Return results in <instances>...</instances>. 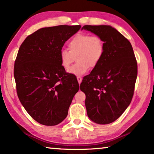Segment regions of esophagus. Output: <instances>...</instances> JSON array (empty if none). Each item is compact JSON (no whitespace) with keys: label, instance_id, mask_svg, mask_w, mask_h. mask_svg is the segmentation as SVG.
I'll use <instances>...</instances> for the list:
<instances>
[{"label":"esophagus","instance_id":"esophagus-1","mask_svg":"<svg viewBox=\"0 0 154 154\" xmlns=\"http://www.w3.org/2000/svg\"><path fill=\"white\" fill-rule=\"evenodd\" d=\"M77 80H78V82H79V84H81V81H82V77L81 76H79V75H78L77 76Z\"/></svg>","mask_w":154,"mask_h":154}]
</instances>
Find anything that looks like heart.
Instances as JSON below:
<instances>
[{
  "instance_id": "obj_1",
  "label": "heart",
  "mask_w": 154,
  "mask_h": 154,
  "mask_svg": "<svg viewBox=\"0 0 154 154\" xmlns=\"http://www.w3.org/2000/svg\"><path fill=\"white\" fill-rule=\"evenodd\" d=\"M66 49H61L59 60L63 69L68 70L76 58L77 62L69 72L74 75H83L89 67H96L105 53V42L98 35L86 33L76 34L68 43Z\"/></svg>"
}]
</instances>
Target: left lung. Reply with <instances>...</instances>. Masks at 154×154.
I'll return each mask as SVG.
<instances>
[{"mask_svg":"<svg viewBox=\"0 0 154 154\" xmlns=\"http://www.w3.org/2000/svg\"><path fill=\"white\" fill-rule=\"evenodd\" d=\"M102 37L105 53L81 87L85 94L87 115L100 125L113 122L132 100L137 76V62L131 43L109 25H84L82 29Z\"/></svg>","mask_w":154,"mask_h":154,"instance_id":"left-lung-1","label":"left lung"}]
</instances>
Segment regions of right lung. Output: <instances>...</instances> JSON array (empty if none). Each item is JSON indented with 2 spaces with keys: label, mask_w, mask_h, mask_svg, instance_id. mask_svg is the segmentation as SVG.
<instances>
[{
  "label": "right lung",
  "mask_w": 154,
  "mask_h": 154,
  "mask_svg": "<svg viewBox=\"0 0 154 154\" xmlns=\"http://www.w3.org/2000/svg\"><path fill=\"white\" fill-rule=\"evenodd\" d=\"M81 25L44 27L26 37L14 65L17 94L25 110L37 122L54 126L68 115L79 85L59 60L66 42Z\"/></svg>",
  "instance_id": "add662e5"
}]
</instances>
